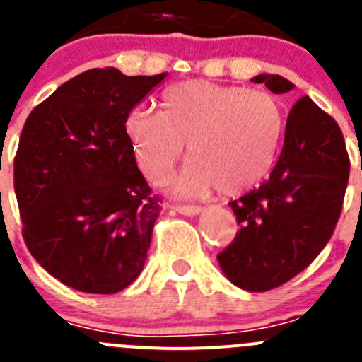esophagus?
<instances>
[{"instance_id":"34e87169","label":"esophagus","mask_w":362,"mask_h":362,"mask_svg":"<svg viewBox=\"0 0 362 362\" xmlns=\"http://www.w3.org/2000/svg\"><path fill=\"white\" fill-rule=\"evenodd\" d=\"M175 209H177L180 215H185V216H194L202 211V207L200 206H185V204H177V206H175Z\"/></svg>"}]
</instances>
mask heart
Returning <instances> with one entry per match:
<instances>
[{
    "instance_id": "obj_1",
    "label": "heart",
    "mask_w": 362,
    "mask_h": 362,
    "mask_svg": "<svg viewBox=\"0 0 362 362\" xmlns=\"http://www.w3.org/2000/svg\"><path fill=\"white\" fill-rule=\"evenodd\" d=\"M124 131L138 168L153 184L168 177L187 144L191 160L173 182L175 191L202 197L216 187L222 197H235L272 169L286 111L266 90L187 80L163 90L162 111L133 107Z\"/></svg>"
}]
</instances>
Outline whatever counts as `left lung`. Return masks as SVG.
<instances>
[{
	"label": "left lung",
	"mask_w": 362,
	"mask_h": 362,
	"mask_svg": "<svg viewBox=\"0 0 362 362\" xmlns=\"http://www.w3.org/2000/svg\"><path fill=\"white\" fill-rule=\"evenodd\" d=\"M276 94L293 89L279 74H259ZM350 177L341 127L303 96L286 122L284 146L259 189L229 202L240 231L220 251V268L247 291L279 288L306 269L332 238Z\"/></svg>",
	"instance_id": "8db88e82"
}]
</instances>
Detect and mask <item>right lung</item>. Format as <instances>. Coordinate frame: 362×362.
<instances>
[{
  "label": "right lung",
  "mask_w": 362,
  "mask_h": 362,
  "mask_svg": "<svg viewBox=\"0 0 362 362\" xmlns=\"http://www.w3.org/2000/svg\"><path fill=\"white\" fill-rule=\"evenodd\" d=\"M163 78L90 69L25 122L14 158L23 240L69 288L118 293L144 269L162 199L138 169L124 122Z\"/></svg>",
  "instance_id": "add662e5"
}]
</instances>
